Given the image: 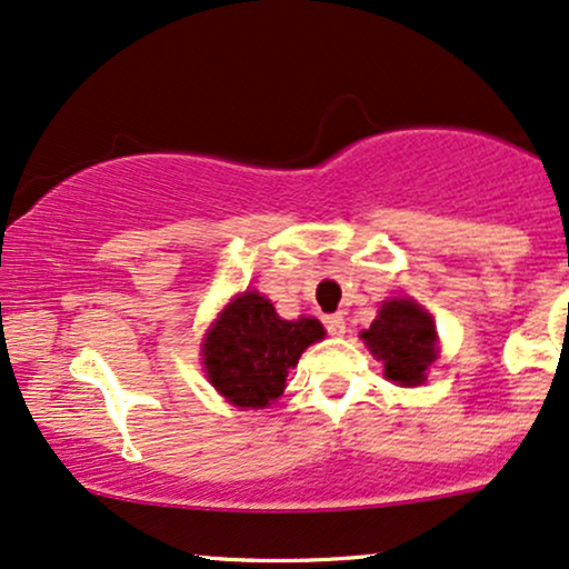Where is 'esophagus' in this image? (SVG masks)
<instances>
[{
    "instance_id": "34e87169",
    "label": "esophagus",
    "mask_w": 569,
    "mask_h": 569,
    "mask_svg": "<svg viewBox=\"0 0 569 569\" xmlns=\"http://www.w3.org/2000/svg\"><path fill=\"white\" fill-rule=\"evenodd\" d=\"M325 327L329 335H335V338L346 335V319H342V313H329V317H325Z\"/></svg>"
}]
</instances>
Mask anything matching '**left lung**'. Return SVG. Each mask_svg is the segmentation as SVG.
<instances>
[{
	"instance_id": "1",
	"label": "left lung",
	"mask_w": 569,
	"mask_h": 569,
	"mask_svg": "<svg viewBox=\"0 0 569 569\" xmlns=\"http://www.w3.org/2000/svg\"><path fill=\"white\" fill-rule=\"evenodd\" d=\"M377 361L385 363V377L401 388H413L427 380V369L438 359V329L430 313L411 298H390L380 306V313L363 329Z\"/></svg>"
}]
</instances>
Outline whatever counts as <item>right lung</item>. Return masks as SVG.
<instances>
[{"label": "right lung", "instance_id": "right-lung-1", "mask_svg": "<svg viewBox=\"0 0 569 569\" xmlns=\"http://www.w3.org/2000/svg\"><path fill=\"white\" fill-rule=\"evenodd\" d=\"M325 338L317 319L287 321L271 300L248 290L231 298L202 340L210 385L240 409H266L287 388V371L300 353Z\"/></svg>", "mask_w": 569, "mask_h": 569}]
</instances>
